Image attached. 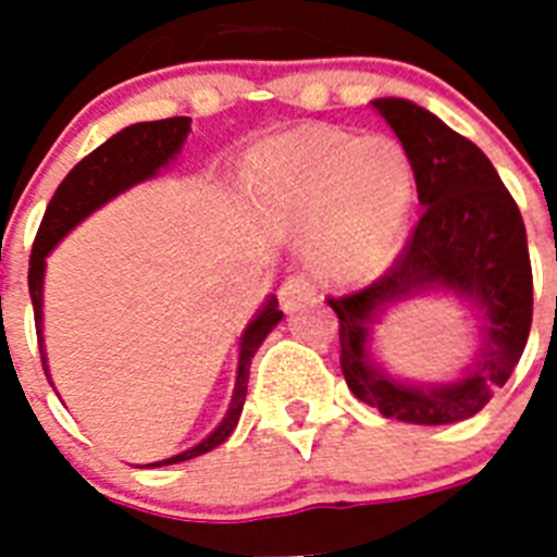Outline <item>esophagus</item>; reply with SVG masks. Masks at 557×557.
<instances>
[{
	"label": "esophagus",
	"instance_id": "obj_1",
	"mask_svg": "<svg viewBox=\"0 0 557 557\" xmlns=\"http://www.w3.org/2000/svg\"><path fill=\"white\" fill-rule=\"evenodd\" d=\"M314 295H318V289H314V284L309 282V278L293 275V278H287V282L282 284V289H278V301H282L284 312H293V309H298L301 304L312 301Z\"/></svg>",
	"mask_w": 557,
	"mask_h": 557
}]
</instances>
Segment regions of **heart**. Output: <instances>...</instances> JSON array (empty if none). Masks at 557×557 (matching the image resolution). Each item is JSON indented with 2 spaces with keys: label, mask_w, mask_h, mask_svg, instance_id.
<instances>
[{
  "label": "heart",
  "mask_w": 557,
  "mask_h": 557,
  "mask_svg": "<svg viewBox=\"0 0 557 557\" xmlns=\"http://www.w3.org/2000/svg\"><path fill=\"white\" fill-rule=\"evenodd\" d=\"M245 178L273 223H318L309 259L326 282H366L401 248L412 166L405 147L387 136L357 139L334 127H298L256 147Z\"/></svg>",
  "instance_id": "b5f03b06"
}]
</instances>
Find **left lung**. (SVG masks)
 Returning <instances> with one entry per match:
<instances>
[{"instance_id": "8db88e82", "label": "left lung", "mask_w": 557, "mask_h": 557, "mask_svg": "<svg viewBox=\"0 0 557 557\" xmlns=\"http://www.w3.org/2000/svg\"><path fill=\"white\" fill-rule=\"evenodd\" d=\"M405 147L424 206L410 243L371 287L337 298L339 368L354 396L407 424H455L513 373L533 323V270L519 206L488 156L435 113L398 97L371 102ZM418 294H455L481 321V348L455 383L391 377L370 357L372 326Z\"/></svg>"}]
</instances>
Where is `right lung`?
Masks as SVG:
<instances>
[{
	"mask_svg": "<svg viewBox=\"0 0 557 557\" xmlns=\"http://www.w3.org/2000/svg\"><path fill=\"white\" fill-rule=\"evenodd\" d=\"M191 131L189 116H172V120L159 122H136V125L125 127V131L113 133L106 145L97 147L95 152H88L86 159L69 172L61 186L55 189L52 200H49L47 211H44L41 228L33 243V253H29V298H33V312H36V332H38V348H41L44 373L49 379L47 351H44V273H47V256L52 253L58 243L72 228L83 223L88 214H95L100 206L113 200L116 195L127 191L131 186L141 184V181L156 178L161 166L178 159L181 147H184L186 136ZM284 312H278V298L270 295L262 309L253 314V321L245 326L243 337H239V362H236V385L231 405L225 410V418L211 435H206L198 446L181 451L175 457H166L159 462H147L145 469H159V466H172V462H184L191 457L206 455V451L218 449L223 441L234 432L236 421L243 416L245 396H248V376H250V359L259 351L275 323L282 321ZM52 385V379H49Z\"/></svg>",
	"mask_w": 557,
	"mask_h": 557,
	"instance_id": "add662e5",
	"label": "right lung"
}]
</instances>
